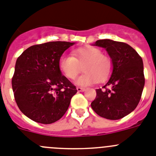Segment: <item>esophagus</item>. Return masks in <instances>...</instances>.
I'll use <instances>...</instances> for the list:
<instances>
[{
  "mask_svg": "<svg viewBox=\"0 0 156 156\" xmlns=\"http://www.w3.org/2000/svg\"><path fill=\"white\" fill-rule=\"evenodd\" d=\"M77 90H78V92H84L85 90V88H82V87H77Z\"/></svg>",
  "mask_w": 156,
  "mask_h": 156,
  "instance_id": "obj_1",
  "label": "esophagus"
}]
</instances>
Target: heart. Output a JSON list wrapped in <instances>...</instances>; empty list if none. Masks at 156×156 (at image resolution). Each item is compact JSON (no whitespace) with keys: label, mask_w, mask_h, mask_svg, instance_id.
Segmentation results:
<instances>
[{"label":"heart","mask_w":156,"mask_h":156,"mask_svg":"<svg viewBox=\"0 0 156 156\" xmlns=\"http://www.w3.org/2000/svg\"><path fill=\"white\" fill-rule=\"evenodd\" d=\"M59 68L68 79H75L84 65L83 75L77 79L76 84L87 86L98 81H104L113 71V61L107 55L102 54L96 47H81L73 51V56L63 54L58 61Z\"/></svg>","instance_id":"1"}]
</instances>
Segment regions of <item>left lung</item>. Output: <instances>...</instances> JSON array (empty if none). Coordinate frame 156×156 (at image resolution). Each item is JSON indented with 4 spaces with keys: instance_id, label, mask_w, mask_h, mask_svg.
<instances>
[{
    "instance_id": "1",
    "label": "left lung",
    "mask_w": 156,
    "mask_h": 156,
    "mask_svg": "<svg viewBox=\"0 0 156 156\" xmlns=\"http://www.w3.org/2000/svg\"><path fill=\"white\" fill-rule=\"evenodd\" d=\"M95 46L103 47L113 61V72L109 81L96 89V97L91 103L99 116L119 120L137 107L144 85L143 61L134 48L122 42L99 40Z\"/></svg>"
}]
</instances>
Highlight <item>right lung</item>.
Segmentation results:
<instances>
[{"label":"right lung","mask_w":156,"mask_h":156,"mask_svg":"<svg viewBox=\"0 0 156 156\" xmlns=\"http://www.w3.org/2000/svg\"><path fill=\"white\" fill-rule=\"evenodd\" d=\"M74 45L48 42L32 46L18 57L12 85L21 111L37 123L49 124L68 110L76 87L62 75L59 58Z\"/></svg>","instance_id":"obj_1"}]
</instances>
